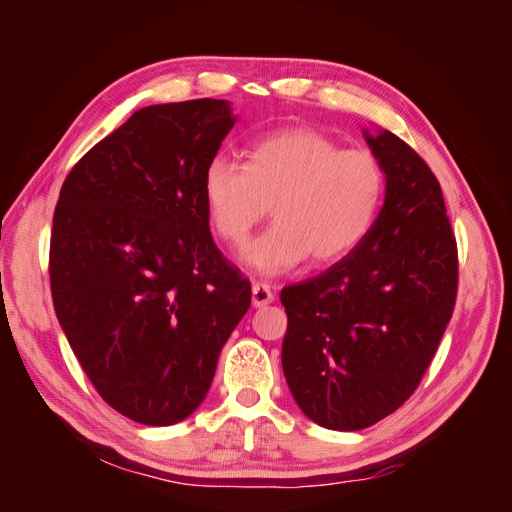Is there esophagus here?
<instances>
[{"label": "esophagus", "mask_w": 512, "mask_h": 512, "mask_svg": "<svg viewBox=\"0 0 512 512\" xmlns=\"http://www.w3.org/2000/svg\"><path fill=\"white\" fill-rule=\"evenodd\" d=\"M273 292H271V286L267 284H254L252 286V305L254 307H265L269 303H273Z\"/></svg>", "instance_id": "34e87169"}]
</instances>
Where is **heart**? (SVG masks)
<instances>
[{
  "label": "heart",
  "mask_w": 512,
  "mask_h": 512,
  "mask_svg": "<svg viewBox=\"0 0 512 512\" xmlns=\"http://www.w3.org/2000/svg\"><path fill=\"white\" fill-rule=\"evenodd\" d=\"M200 190L228 243H243L273 203L275 224L241 252L252 271L273 277L309 256L335 262L354 252L378 220L386 175L371 151L342 149L314 128H286L254 141L247 164L211 158Z\"/></svg>",
  "instance_id": "1"
}]
</instances>
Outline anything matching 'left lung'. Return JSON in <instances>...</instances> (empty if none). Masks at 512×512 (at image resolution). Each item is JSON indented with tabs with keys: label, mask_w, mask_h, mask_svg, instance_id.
I'll use <instances>...</instances> for the list:
<instances>
[{
	"label": "left lung",
	"mask_w": 512,
	"mask_h": 512,
	"mask_svg": "<svg viewBox=\"0 0 512 512\" xmlns=\"http://www.w3.org/2000/svg\"><path fill=\"white\" fill-rule=\"evenodd\" d=\"M386 175L365 241L282 290L288 389L314 423L359 431L395 412L427 371L457 297V243L440 183L389 130H363Z\"/></svg>",
	"instance_id": "8db88e82"
}]
</instances>
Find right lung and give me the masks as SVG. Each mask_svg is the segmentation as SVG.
I'll return each mask as SVG.
<instances>
[{
    "instance_id": "1",
    "label": "right lung",
    "mask_w": 512,
    "mask_h": 512,
    "mask_svg": "<svg viewBox=\"0 0 512 512\" xmlns=\"http://www.w3.org/2000/svg\"><path fill=\"white\" fill-rule=\"evenodd\" d=\"M228 100L136 111L70 170L51 232L57 320L100 397L164 427L207 397L252 303L209 230L203 170L235 126Z\"/></svg>"
}]
</instances>
